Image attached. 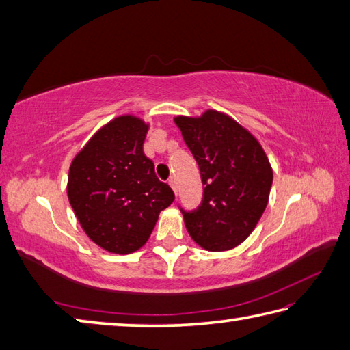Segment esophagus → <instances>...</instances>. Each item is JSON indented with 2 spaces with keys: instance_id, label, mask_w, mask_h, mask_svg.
I'll return each instance as SVG.
<instances>
[{
  "instance_id": "esophagus-1",
  "label": "esophagus",
  "mask_w": 350,
  "mask_h": 350,
  "mask_svg": "<svg viewBox=\"0 0 350 350\" xmlns=\"http://www.w3.org/2000/svg\"><path fill=\"white\" fill-rule=\"evenodd\" d=\"M168 185H170V187H171V188H173V191H174V193L177 194V187H176V180H174V179H170V180H168Z\"/></svg>"
}]
</instances>
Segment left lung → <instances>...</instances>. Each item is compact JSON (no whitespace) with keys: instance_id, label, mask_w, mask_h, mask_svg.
Listing matches in <instances>:
<instances>
[{"instance_id":"8db88e82","label":"left lung","mask_w":350,"mask_h":350,"mask_svg":"<svg viewBox=\"0 0 350 350\" xmlns=\"http://www.w3.org/2000/svg\"><path fill=\"white\" fill-rule=\"evenodd\" d=\"M200 168L203 200L182 211L191 238L200 247H237L256 228L269 203L273 170L264 148L247 129L218 111L174 118Z\"/></svg>"}]
</instances>
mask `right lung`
I'll use <instances>...</instances> for the list:
<instances>
[{"mask_svg": "<svg viewBox=\"0 0 350 350\" xmlns=\"http://www.w3.org/2000/svg\"><path fill=\"white\" fill-rule=\"evenodd\" d=\"M148 124L121 115L95 132L75 154L68 174V198L81 228L111 253L127 255L152 235L159 212L174 193L144 154Z\"/></svg>", "mask_w": 350, "mask_h": 350, "instance_id": "right-lung-1", "label": "right lung"}]
</instances>
